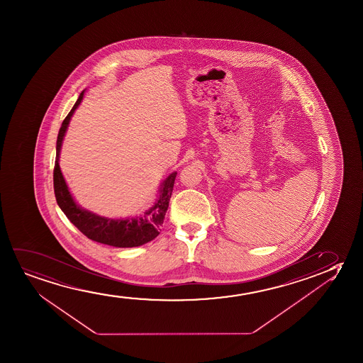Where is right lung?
Instances as JSON below:
<instances>
[{
	"label": "right lung",
	"mask_w": 363,
	"mask_h": 363,
	"mask_svg": "<svg viewBox=\"0 0 363 363\" xmlns=\"http://www.w3.org/2000/svg\"><path fill=\"white\" fill-rule=\"evenodd\" d=\"M83 90L79 98L75 101L69 114L63 120L57 139V156H55V172H53V184H55V194L57 203L63 213L67 216L72 223L79 229L82 233L88 238L106 244L116 248H134L143 244L151 242L156 238L164 223V214L169 208V199L174 189V179L177 172H171L160 184L157 196L154 203L145 212L136 217L126 218H109L94 213L91 211L80 207L75 202L74 197L70 194L69 187L65 182L63 174L60 167V155L62 144L65 140V133L69 126L70 119L74 114L75 110L79 106L83 96Z\"/></svg>",
	"instance_id": "1"
}]
</instances>
